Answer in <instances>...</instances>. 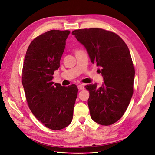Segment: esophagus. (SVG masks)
I'll return each instance as SVG.
<instances>
[{"label": "esophagus", "instance_id": "1", "mask_svg": "<svg viewBox=\"0 0 155 155\" xmlns=\"http://www.w3.org/2000/svg\"><path fill=\"white\" fill-rule=\"evenodd\" d=\"M78 89L79 90H83L84 89V86L83 84H79V85L78 86Z\"/></svg>", "mask_w": 155, "mask_h": 155}]
</instances>
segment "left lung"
Instances as JSON below:
<instances>
[{"label":"left lung","instance_id":"1","mask_svg":"<svg viewBox=\"0 0 155 155\" xmlns=\"http://www.w3.org/2000/svg\"><path fill=\"white\" fill-rule=\"evenodd\" d=\"M72 33L104 78L100 87L96 83L84 87L89 91L91 117L101 125L113 124L125 113L133 94L135 71L128 48L119 35L102 29H77Z\"/></svg>","mask_w":155,"mask_h":155}]
</instances>
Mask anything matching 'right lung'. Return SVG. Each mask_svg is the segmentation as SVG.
I'll list each match as a JSON object with an SVG mask.
<instances>
[{"label":"right lung","instance_id":"obj_1","mask_svg":"<svg viewBox=\"0 0 155 155\" xmlns=\"http://www.w3.org/2000/svg\"><path fill=\"white\" fill-rule=\"evenodd\" d=\"M70 31L51 30L31 42L24 60L22 84L30 110L44 125L54 130L71 123L78 88L51 81L65 49Z\"/></svg>","mask_w":155,"mask_h":155}]
</instances>
